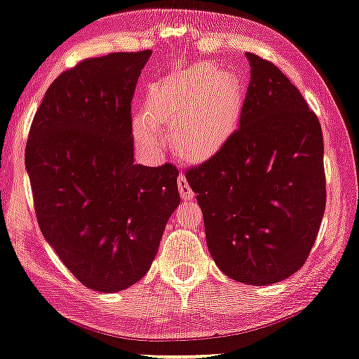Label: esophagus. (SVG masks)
Segmentation results:
<instances>
[{
  "mask_svg": "<svg viewBox=\"0 0 359 359\" xmlns=\"http://www.w3.org/2000/svg\"><path fill=\"white\" fill-rule=\"evenodd\" d=\"M177 184H179V191H180V195H182V198H184V200H190V198H194V196H195L194 190L190 189L189 182H187V179H185V175H184V174H180V175H179Z\"/></svg>",
  "mask_w": 359,
  "mask_h": 359,
  "instance_id": "34e87169",
  "label": "esophagus"
}]
</instances>
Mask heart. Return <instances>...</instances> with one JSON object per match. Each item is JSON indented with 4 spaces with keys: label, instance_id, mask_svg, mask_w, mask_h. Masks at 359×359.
Here are the masks:
<instances>
[{
    "label": "heart",
    "instance_id": "1",
    "mask_svg": "<svg viewBox=\"0 0 359 359\" xmlns=\"http://www.w3.org/2000/svg\"><path fill=\"white\" fill-rule=\"evenodd\" d=\"M245 103V85L235 74L195 66L151 88L148 111L133 119V133L142 147L164 145L161 127L174 128L180 151L191 159L211 156L231 138Z\"/></svg>",
    "mask_w": 359,
    "mask_h": 359
}]
</instances>
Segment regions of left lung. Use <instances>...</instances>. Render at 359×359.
I'll list each match as a JSON object with an SVG mask.
<instances>
[{"instance_id":"1","label":"left lung","mask_w":359,"mask_h":359,"mask_svg":"<svg viewBox=\"0 0 359 359\" xmlns=\"http://www.w3.org/2000/svg\"><path fill=\"white\" fill-rule=\"evenodd\" d=\"M247 57L238 128L185 177L219 269L269 285L295 274L316 242L327 195L324 142L318 116L280 69L255 53Z\"/></svg>"}]
</instances>
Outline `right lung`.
<instances>
[{
    "instance_id": "add662e5",
    "label": "right lung",
    "mask_w": 359,
    "mask_h": 359,
    "mask_svg": "<svg viewBox=\"0 0 359 359\" xmlns=\"http://www.w3.org/2000/svg\"><path fill=\"white\" fill-rule=\"evenodd\" d=\"M149 55L111 53L64 71L25 145L43 237L96 292L124 290L147 274L180 203L175 165L133 164L130 104Z\"/></svg>"
}]
</instances>
